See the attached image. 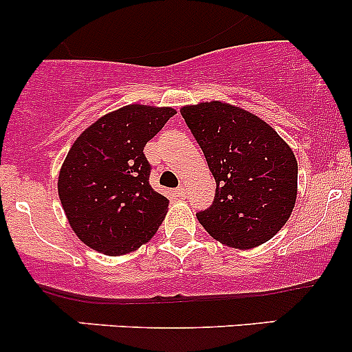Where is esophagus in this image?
<instances>
[{"instance_id": "34e87169", "label": "esophagus", "mask_w": 352, "mask_h": 352, "mask_svg": "<svg viewBox=\"0 0 352 352\" xmlns=\"http://www.w3.org/2000/svg\"><path fill=\"white\" fill-rule=\"evenodd\" d=\"M177 194H179L180 197H184V196H186V187H184V186L177 187Z\"/></svg>"}]
</instances>
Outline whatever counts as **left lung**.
<instances>
[{
    "mask_svg": "<svg viewBox=\"0 0 352 352\" xmlns=\"http://www.w3.org/2000/svg\"><path fill=\"white\" fill-rule=\"evenodd\" d=\"M216 180L211 208L197 219L214 240L254 248L271 240L293 212L298 163L267 122L235 105L212 100L180 110Z\"/></svg>",
    "mask_w": 352,
    "mask_h": 352,
    "instance_id": "left-lung-1",
    "label": "left lung"
}]
</instances>
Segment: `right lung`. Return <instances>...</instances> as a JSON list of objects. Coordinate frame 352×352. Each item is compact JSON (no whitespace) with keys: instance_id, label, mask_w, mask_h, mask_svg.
<instances>
[{"instance_id":"add662e5","label":"right lung","mask_w":352,"mask_h":352,"mask_svg":"<svg viewBox=\"0 0 352 352\" xmlns=\"http://www.w3.org/2000/svg\"><path fill=\"white\" fill-rule=\"evenodd\" d=\"M175 116L172 107L126 105L88 126L67 151L58 192L78 239L105 255H124L151 240L168 199L150 186L143 150Z\"/></svg>"}]
</instances>
